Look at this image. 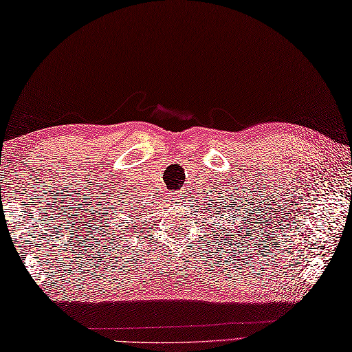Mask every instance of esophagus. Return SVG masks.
Segmentation results:
<instances>
[{"label":"esophagus","mask_w":352,"mask_h":352,"mask_svg":"<svg viewBox=\"0 0 352 352\" xmlns=\"http://www.w3.org/2000/svg\"><path fill=\"white\" fill-rule=\"evenodd\" d=\"M182 197V193H180V195H172V197H169L172 201H178V198H180Z\"/></svg>","instance_id":"obj_1"}]
</instances>
